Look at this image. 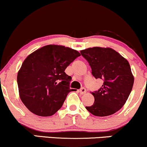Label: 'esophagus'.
I'll list each match as a JSON object with an SVG mask.
<instances>
[{"label":"esophagus","instance_id":"34e87169","mask_svg":"<svg viewBox=\"0 0 147 147\" xmlns=\"http://www.w3.org/2000/svg\"><path fill=\"white\" fill-rule=\"evenodd\" d=\"M79 91H80V93L81 94H86V92H87V90H86V89L84 87H82Z\"/></svg>","mask_w":147,"mask_h":147}]
</instances>
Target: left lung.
<instances>
[{"mask_svg":"<svg viewBox=\"0 0 147 147\" xmlns=\"http://www.w3.org/2000/svg\"><path fill=\"white\" fill-rule=\"evenodd\" d=\"M80 53L89 63L92 75L104 82L91 93L94 103L86 109L96 116L113 114L125 104L132 90L134 78L129 63L111 48H88Z\"/></svg>","mask_w":147,"mask_h":147,"instance_id":"1","label":"left lung"}]
</instances>
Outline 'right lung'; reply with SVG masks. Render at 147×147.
Returning <instances> with one entry per match:
<instances>
[{
  "mask_svg": "<svg viewBox=\"0 0 147 147\" xmlns=\"http://www.w3.org/2000/svg\"><path fill=\"white\" fill-rule=\"evenodd\" d=\"M80 54L76 50L50 45L31 53L17 76L20 98L31 112L50 116L63 106L70 89L71 77L65 69Z\"/></svg>",
  "mask_w": 147,
  "mask_h": 147,
  "instance_id": "right-lung-1",
  "label": "right lung"
}]
</instances>
